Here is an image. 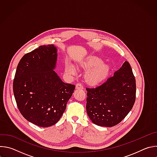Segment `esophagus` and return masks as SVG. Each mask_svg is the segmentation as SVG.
<instances>
[{"mask_svg": "<svg viewBox=\"0 0 157 157\" xmlns=\"http://www.w3.org/2000/svg\"><path fill=\"white\" fill-rule=\"evenodd\" d=\"M76 88L77 89H83V86H82V85L81 83H78L76 84Z\"/></svg>", "mask_w": 157, "mask_h": 157, "instance_id": "esophagus-1", "label": "esophagus"}]
</instances>
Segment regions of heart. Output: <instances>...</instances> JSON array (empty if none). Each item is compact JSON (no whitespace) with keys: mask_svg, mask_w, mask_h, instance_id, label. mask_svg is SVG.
<instances>
[{"mask_svg":"<svg viewBox=\"0 0 157 157\" xmlns=\"http://www.w3.org/2000/svg\"><path fill=\"white\" fill-rule=\"evenodd\" d=\"M85 70H89L86 75V82L91 86H96L105 80L109 72V66L97 57H89L80 64ZM92 70H91V69ZM66 71L70 75H75L76 71L71 64H66Z\"/></svg>","mask_w":157,"mask_h":157,"instance_id":"b5f03b06","label":"heart"}]
</instances>
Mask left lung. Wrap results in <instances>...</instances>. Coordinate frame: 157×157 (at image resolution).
Segmentation results:
<instances>
[{
    "label": "left lung",
    "instance_id": "1",
    "mask_svg": "<svg viewBox=\"0 0 157 157\" xmlns=\"http://www.w3.org/2000/svg\"><path fill=\"white\" fill-rule=\"evenodd\" d=\"M86 110L92 122L99 126L119 124L132 109L136 98V83L131 66L125 61L121 68L102 84L86 87Z\"/></svg>",
    "mask_w": 157,
    "mask_h": 157
}]
</instances>
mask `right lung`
Masks as SVG:
<instances>
[{
  "label": "right lung",
  "mask_w": 157,
  "mask_h": 157,
  "mask_svg": "<svg viewBox=\"0 0 157 157\" xmlns=\"http://www.w3.org/2000/svg\"><path fill=\"white\" fill-rule=\"evenodd\" d=\"M57 50L40 46L21 58L13 82L18 109L28 121L42 127L58 122L75 86L61 81L53 69Z\"/></svg>",
  "instance_id": "right-lung-1"
}]
</instances>
